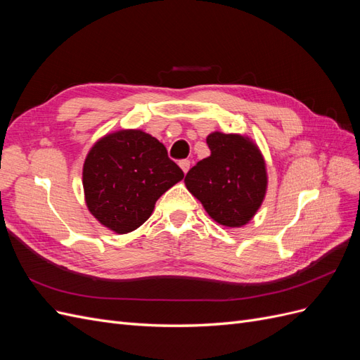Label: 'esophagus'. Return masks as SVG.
Masks as SVG:
<instances>
[{
	"mask_svg": "<svg viewBox=\"0 0 360 360\" xmlns=\"http://www.w3.org/2000/svg\"><path fill=\"white\" fill-rule=\"evenodd\" d=\"M179 165H180V168L183 169V172L186 174V172L189 171V168H191V160H188V159H183V160H180V162H179Z\"/></svg>",
	"mask_w": 360,
	"mask_h": 360,
	"instance_id": "esophagus-1",
	"label": "esophagus"
}]
</instances>
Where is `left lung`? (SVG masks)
<instances>
[{"label": "left lung", "mask_w": 360, "mask_h": 360, "mask_svg": "<svg viewBox=\"0 0 360 360\" xmlns=\"http://www.w3.org/2000/svg\"><path fill=\"white\" fill-rule=\"evenodd\" d=\"M205 141L210 155L189 169L184 183L213 221L240 228L264 201L266 160L254 141L243 135L213 132Z\"/></svg>", "instance_id": "left-lung-1"}]
</instances>
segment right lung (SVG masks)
<instances>
[{
    "instance_id": "right-lung-1",
    "label": "right lung",
    "mask_w": 360,
    "mask_h": 360,
    "mask_svg": "<svg viewBox=\"0 0 360 360\" xmlns=\"http://www.w3.org/2000/svg\"><path fill=\"white\" fill-rule=\"evenodd\" d=\"M183 177L159 139L139 129H122L96 141L85 158V204L108 230L127 234L148 219L156 201Z\"/></svg>"
}]
</instances>
